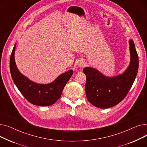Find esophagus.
Masks as SVG:
<instances>
[{"label": "esophagus", "instance_id": "34e87169", "mask_svg": "<svg viewBox=\"0 0 147 147\" xmlns=\"http://www.w3.org/2000/svg\"><path fill=\"white\" fill-rule=\"evenodd\" d=\"M78 65L79 67H83L84 65V62L83 60H80L78 62Z\"/></svg>", "mask_w": 147, "mask_h": 147}]
</instances>
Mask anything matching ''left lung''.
Instances as JSON below:
<instances>
[{
  "label": "left lung",
  "mask_w": 147,
  "mask_h": 147,
  "mask_svg": "<svg viewBox=\"0 0 147 147\" xmlns=\"http://www.w3.org/2000/svg\"><path fill=\"white\" fill-rule=\"evenodd\" d=\"M129 45L130 63L123 74L109 78L95 68L83 69L86 76V98L93 105L108 109L120 103L127 95L134 82L139 66L138 55L133 40H130Z\"/></svg>",
  "instance_id": "obj_1"
}]
</instances>
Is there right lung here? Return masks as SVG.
<instances>
[{"mask_svg": "<svg viewBox=\"0 0 147 147\" xmlns=\"http://www.w3.org/2000/svg\"><path fill=\"white\" fill-rule=\"evenodd\" d=\"M15 46L10 58V71L12 78L22 95L28 102L38 106L53 105L59 99L67 82L73 74V71L61 74L57 79L48 84H40L30 81L18 70L15 62Z\"/></svg>", "mask_w": 147, "mask_h": 147, "instance_id": "obj_1", "label": "right lung"}]
</instances>
